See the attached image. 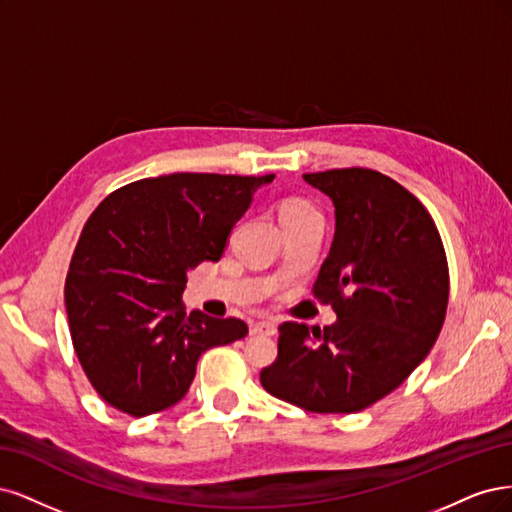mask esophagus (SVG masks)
<instances>
[{"instance_id":"esophagus-1","label":"esophagus","mask_w":512,"mask_h":512,"mask_svg":"<svg viewBox=\"0 0 512 512\" xmlns=\"http://www.w3.org/2000/svg\"><path fill=\"white\" fill-rule=\"evenodd\" d=\"M251 334L253 336H274L276 325L272 321H255V323H251Z\"/></svg>"}]
</instances>
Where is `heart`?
I'll return each mask as SVG.
<instances>
[{
  "instance_id": "obj_1",
  "label": "heart",
  "mask_w": 512,
  "mask_h": 512,
  "mask_svg": "<svg viewBox=\"0 0 512 512\" xmlns=\"http://www.w3.org/2000/svg\"><path fill=\"white\" fill-rule=\"evenodd\" d=\"M289 210H312V208H310V204L304 202V200H289V202H285L283 212H289Z\"/></svg>"
}]
</instances>
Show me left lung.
<instances>
[{
  "label": "left lung",
  "mask_w": 512,
  "mask_h": 512,
  "mask_svg": "<svg viewBox=\"0 0 512 512\" xmlns=\"http://www.w3.org/2000/svg\"><path fill=\"white\" fill-rule=\"evenodd\" d=\"M336 208V234L312 293L338 321H287L261 385L310 412H359L398 389L432 351L449 304L434 219L393 178L368 168L304 174Z\"/></svg>",
  "instance_id": "obj_1"
}]
</instances>
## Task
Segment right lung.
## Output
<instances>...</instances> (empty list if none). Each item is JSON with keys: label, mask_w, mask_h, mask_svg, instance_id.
<instances>
[{"label": "right lung", "mask_w": 512, "mask_h": 512, "mask_svg": "<svg viewBox=\"0 0 512 512\" xmlns=\"http://www.w3.org/2000/svg\"><path fill=\"white\" fill-rule=\"evenodd\" d=\"M268 176L144 178L93 210L65 278L74 351L93 389L146 417L185 398L200 355L249 334L240 319L187 315V270L219 261Z\"/></svg>", "instance_id": "1"}]
</instances>
